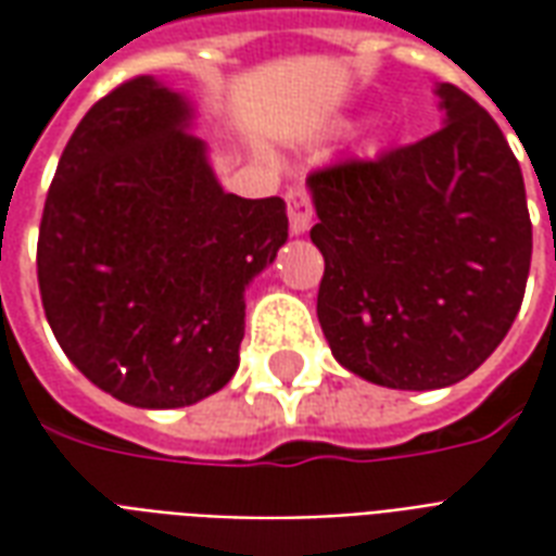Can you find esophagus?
I'll use <instances>...</instances> for the list:
<instances>
[{
    "instance_id": "34e87169",
    "label": "esophagus",
    "mask_w": 556,
    "mask_h": 556,
    "mask_svg": "<svg viewBox=\"0 0 556 556\" xmlns=\"http://www.w3.org/2000/svg\"><path fill=\"white\" fill-rule=\"evenodd\" d=\"M286 207H289V229L291 235H303L313 226V202L303 187H294L286 193Z\"/></svg>"
}]
</instances>
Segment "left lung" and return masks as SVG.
I'll use <instances>...</instances> for the list:
<instances>
[{
  "instance_id": "8db88e82",
  "label": "left lung",
  "mask_w": 556,
  "mask_h": 556,
  "mask_svg": "<svg viewBox=\"0 0 556 556\" xmlns=\"http://www.w3.org/2000/svg\"><path fill=\"white\" fill-rule=\"evenodd\" d=\"M443 127L309 175L333 357L390 390H441L489 361L525 301L533 229L497 122L441 83Z\"/></svg>"
}]
</instances>
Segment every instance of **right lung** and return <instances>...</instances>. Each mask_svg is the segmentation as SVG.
<instances>
[{"mask_svg":"<svg viewBox=\"0 0 556 556\" xmlns=\"http://www.w3.org/2000/svg\"><path fill=\"white\" fill-rule=\"evenodd\" d=\"M193 101L137 77L83 115L43 205L38 286L67 361L125 405L229 384L243 294L289 241L286 202L226 193Z\"/></svg>","mask_w":556,"mask_h":556,"instance_id":"right-lung-1","label":"right lung"}]
</instances>
